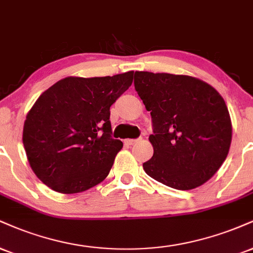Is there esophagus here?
I'll list each match as a JSON object with an SVG mask.
<instances>
[{
	"instance_id": "obj_1",
	"label": "esophagus",
	"mask_w": 253,
	"mask_h": 253,
	"mask_svg": "<svg viewBox=\"0 0 253 253\" xmlns=\"http://www.w3.org/2000/svg\"><path fill=\"white\" fill-rule=\"evenodd\" d=\"M125 142H126L127 145H133L136 142V139H126L125 140Z\"/></svg>"
}]
</instances>
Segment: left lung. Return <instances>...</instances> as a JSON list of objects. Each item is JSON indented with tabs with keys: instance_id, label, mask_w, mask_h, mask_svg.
<instances>
[{
	"instance_id": "1",
	"label": "left lung",
	"mask_w": 253,
	"mask_h": 253,
	"mask_svg": "<svg viewBox=\"0 0 253 253\" xmlns=\"http://www.w3.org/2000/svg\"><path fill=\"white\" fill-rule=\"evenodd\" d=\"M134 86L151 112L153 157L144 163L151 178L175 190H193L226 159L232 123L223 96L190 75L135 72Z\"/></svg>"
}]
</instances>
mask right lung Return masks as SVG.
<instances>
[{
	"label": "right lung",
	"mask_w": 253,
	"mask_h": 253,
	"mask_svg": "<svg viewBox=\"0 0 253 253\" xmlns=\"http://www.w3.org/2000/svg\"><path fill=\"white\" fill-rule=\"evenodd\" d=\"M134 72L68 77L44 90L27 114L22 141L36 176L63 194L84 192L106 179L123 148L111 138L109 107Z\"/></svg>",
	"instance_id": "1"
}]
</instances>
